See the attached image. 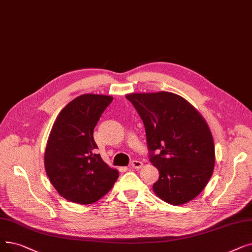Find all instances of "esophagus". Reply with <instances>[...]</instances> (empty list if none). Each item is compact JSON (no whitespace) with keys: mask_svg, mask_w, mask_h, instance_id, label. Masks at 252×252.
<instances>
[{"mask_svg":"<svg viewBox=\"0 0 252 252\" xmlns=\"http://www.w3.org/2000/svg\"><path fill=\"white\" fill-rule=\"evenodd\" d=\"M142 167H143V162L140 160H133L132 162H130V168H133V169H140Z\"/></svg>","mask_w":252,"mask_h":252,"instance_id":"34e87169","label":"esophagus"}]
</instances>
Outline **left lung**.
I'll use <instances>...</instances> for the list:
<instances>
[{
  "label": "left lung",
  "instance_id": "obj_1",
  "mask_svg": "<svg viewBox=\"0 0 252 252\" xmlns=\"http://www.w3.org/2000/svg\"><path fill=\"white\" fill-rule=\"evenodd\" d=\"M126 97L143 120L149 159L159 173L153 191L175 206L193 200L210 180L215 165L214 141L206 120L173 93H133Z\"/></svg>",
  "mask_w": 252,
  "mask_h": 252
}]
</instances>
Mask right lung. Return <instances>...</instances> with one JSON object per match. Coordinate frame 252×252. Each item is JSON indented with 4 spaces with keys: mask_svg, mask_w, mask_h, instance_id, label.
<instances>
[{
    "mask_svg": "<svg viewBox=\"0 0 252 252\" xmlns=\"http://www.w3.org/2000/svg\"><path fill=\"white\" fill-rule=\"evenodd\" d=\"M111 95L85 94L58 115L47 140L44 166L53 188L63 199L94 204L110 190L119 172L95 155L94 128Z\"/></svg>",
    "mask_w": 252,
    "mask_h": 252,
    "instance_id": "add662e5",
    "label": "right lung"
}]
</instances>
